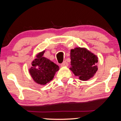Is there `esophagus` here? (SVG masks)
<instances>
[{
	"mask_svg": "<svg viewBox=\"0 0 121 121\" xmlns=\"http://www.w3.org/2000/svg\"><path fill=\"white\" fill-rule=\"evenodd\" d=\"M68 66V63L66 61H64L61 64V67H64V66Z\"/></svg>",
	"mask_w": 121,
	"mask_h": 121,
	"instance_id": "obj_1",
	"label": "esophagus"
}]
</instances>
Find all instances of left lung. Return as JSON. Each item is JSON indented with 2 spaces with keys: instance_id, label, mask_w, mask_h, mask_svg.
<instances>
[{
  "instance_id": "left-lung-1",
  "label": "left lung",
  "mask_w": 121,
  "mask_h": 121,
  "mask_svg": "<svg viewBox=\"0 0 121 121\" xmlns=\"http://www.w3.org/2000/svg\"><path fill=\"white\" fill-rule=\"evenodd\" d=\"M98 57L86 48L76 47L70 50V70L81 81L93 77L98 70Z\"/></svg>"
}]
</instances>
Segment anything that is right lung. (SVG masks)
I'll use <instances>...</instances> for the list:
<instances>
[{
  "label": "right lung",
  "mask_w": 121,
  "mask_h": 121,
  "mask_svg": "<svg viewBox=\"0 0 121 121\" xmlns=\"http://www.w3.org/2000/svg\"><path fill=\"white\" fill-rule=\"evenodd\" d=\"M45 51L40 52L32 62L29 73L34 81L37 84L45 85L53 80L59 66L52 61L43 57Z\"/></svg>",
  "instance_id": "obj_1"
}]
</instances>
